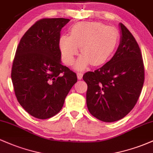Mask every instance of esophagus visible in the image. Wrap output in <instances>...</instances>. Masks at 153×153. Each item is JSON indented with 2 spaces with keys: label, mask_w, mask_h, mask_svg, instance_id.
Instances as JSON below:
<instances>
[{
  "label": "esophagus",
  "mask_w": 153,
  "mask_h": 153,
  "mask_svg": "<svg viewBox=\"0 0 153 153\" xmlns=\"http://www.w3.org/2000/svg\"><path fill=\"white\" fill-rule=\"evenodd\" d=\"M77 77H78V78L79 80H81L82 78V73H77Z\"/></svg>",
  "instance_id": "esophagus-1"
}]
</instances>
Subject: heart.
<instances>
[{"label":"heart","mask_w":153,"mask_h":153,"mask_svg":"<svg viewBox=\"0 0 153 153\" xmlns=\"http://www.w3.org/2000/svg\"><path fill=\"white\" fill-rule=\"evenodd\" d=\"M119 32L113 26L99 22H82L71 28V36L63 34L59 39L62 61L72 65L80 47L82 55L76 63V69H85L89 65L99 66L108 60L119 42Z\"/></svg>","instance_id":"b5f03b06"}]
</instances>
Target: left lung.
I'll list each match as a JSON object with an SVG mask.
<instances>
[{"label": "left lung", "instance_id": "1", "mask_svg": "<svg viewBox=\"0 0 153 153\" xmlns=\"http://www.w3.org/2000/svg\"><path fill=\"white\" fill-rule=\"evenodd\" d=\"M120 43L111 59L94 72L82 77L87 83L86 103L96 119L114 122L134 108L145 80L141 52L133 35L122 24Z\"/></svg>", "mask_w": 153, "mask_h": 153}]
</instances>
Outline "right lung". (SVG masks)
I'll use <instances>...</instances> for the list:
<instances>
[{
	"label": "right lung",
	"mask_w": 153,
	"mask_h": 153,
	"mask_svg": "<svg viewBox=\"0 0 153 153\" xmlns=\"http://www.w3.org/2000/svg\"><path fill=\"white\" fill-rule=\"evenodd\" d=\"M70 19H43L21 39L13 59L11 80L15 95L32 117L46 119L62 109L65 99L78 78L62 65L60 31Z\"/></svg>",
	"instance_id": "obj_1"
}]
</instances>
